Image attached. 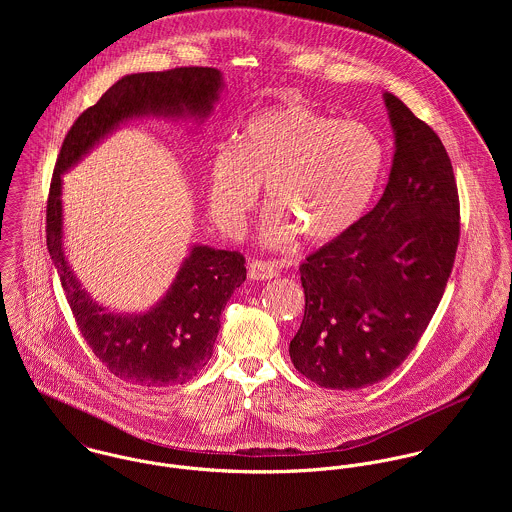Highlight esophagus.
Masks as SVG:
<instances>
[{"label":"esophagus","mask_w":512,"mask_h":512,"mask_svg":"<svg viewBox=\"0 0 512 512\" xmlns=\"http://www.w3.org/2000/svg\"><path fill=\"white\" fill-rule=\"evenodd\" d=\"M278 264L266 260H250L248 278L250 280H272L278 276Z\"/></svg>","instance_id":"esophagus-1"}]
</instances>
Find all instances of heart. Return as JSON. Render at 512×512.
<instances>
[{
	"label": "heart",
	"mask_w": 512,
	"mask_h": 512,
	"mask_svg": "<svg viewBox=\"0 0 512 512\" xmlns=\"http://www.w3.org/2000/svg\"><path fill=\"white\" fill-rule=\"evenodd\" d=\"M384 165L378 136L355 120H335L309 104L254 114L209 163L207 199L222 232L238 234L260 185L270 205L262 236L284 244L295 232L321 244L365 215Z\"/></svg>",
	"instance_id": "heart-1"
}]
</instances>
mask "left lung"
I'll use <instances>...</instances> for the list:
<instances>
[{
  "label": "left lung",
  "mask_w": 512,
  "mask_h": 512,
  "mask_svg": "<svg viewBox=\"0 0 512 512\" xmlns=\"http://www.w3.org/2000/svg\"><path fill=\"white\" fill-rule=\"evenodd\" d=\"M384 102L396 149L380 201L299 266L305 311L290 357L321 388H365L406 361L438 309L459 244L445 147L394 94Z\"/></svg>",
  "instance_id": "obj_1"
}]
</instances>
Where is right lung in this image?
<instances>
[{
  "label": "right lung",
  "mask_w": 512,
  "mask_h": 512,
  "mask_svg": "<svg viewBox=\"0 0 512 512\" xmlns=\"http://www.w3.org/2000/svg\"><path fill=\"white\" fill-rule=\"evenodd\" d=\"M222 76L211 67L128 74L74 120L59 151L47 199V248L74 321L96 359L114 376L140 386H171L193 378L213 357L220 313L246 280L240 252L195 246L171 290L144 315L104 311L80 288L63 252L61 175L120 122L144 116H207Z\"/></svg>",
  "instance_id": "obj_1"
}]
</instances>
